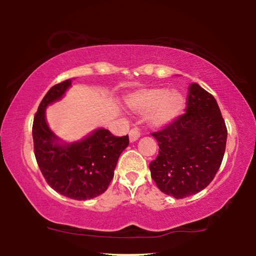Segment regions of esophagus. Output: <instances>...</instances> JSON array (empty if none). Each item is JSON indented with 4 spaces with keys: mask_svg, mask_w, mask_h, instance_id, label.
Here are the masks:
<instances>
[{
    "mask_svg": "<svg viewBox=\"0 0 256 256\" xmlns=\"http://www.w3.org/2000/svg\"><path fill=\"white\" fill-rule=\"evenodd\" d=\"M128 136H130V141H131V142L136 141L138 138H140V131H138V128H132L128 133Z\"/></svg>",
    "mask_w": 256,
    "mask_h": 256,
    "instance_id": "34e87169",
    "label": "esophagus"
}]
</instances>
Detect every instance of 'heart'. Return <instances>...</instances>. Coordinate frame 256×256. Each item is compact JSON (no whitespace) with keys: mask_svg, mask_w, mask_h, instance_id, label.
Masks as SVG:
<instances>
[{"mask_svg":"<svg viewBox=\"0 0 256 256\" xmlns=\"http://www.w3.org/2000/svg\"><path fill=\"white\" fill-rule=\"evenodd\" d=\"M126 105L138 114H149L150 123L154 128H162L172 123L180 115L184 106V98L177 90L166 88L142 89L128 98Z\"/></svg>","mask_w":256,"mask_h":256,"instance_id":"b5f03b06","label":"heart"}]
</instances>
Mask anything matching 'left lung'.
Masks as SVG:
<instances>
[{"mask_svg": "<svg viewBox=\"0 0 256 256\" xmlns=\"http://www.w3.org/2000/svg\"><path fill=\"white\" fill-rule=\"evenodd\" d=\"M183 115L152 133L159 152L149 164L157 188L184 198L206 188L222 164L227 128L214 97L198 86H188Z\"/></svg>", "mask_w": 256, "mask_h": 256, "instance_id": "left-lung-1", "label": "left lung"}]
</instances>
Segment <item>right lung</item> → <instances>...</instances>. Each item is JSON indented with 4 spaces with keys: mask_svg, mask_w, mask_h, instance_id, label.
<instances>
[{
    "mask_svg": "<svg viewBox=\"0 0 256 256\" xmlns=\"http://www.w3.org/2000/svg\"><path fill=\"white\" fill-rule=\"evenodd\" d=\"M71 86V79L60 82L42 98L32 124L34 157L52 188L73 200L84 201L108 188L120 156L128 146V136H115L106 128H97L72 144L60 140L47 124L45 112Z\"/></svg>",
    "mask_w": 256,
    "mask_h": 256,
    "instance_id": "add662e5",
    "label": "right lung"
}]
</instances>
